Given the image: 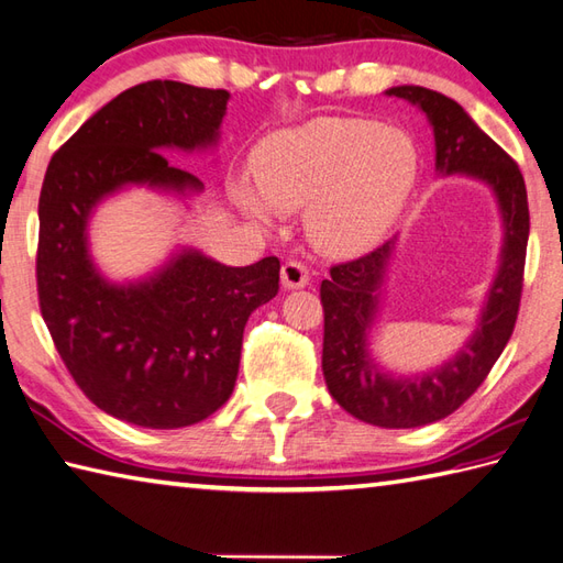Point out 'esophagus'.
Instances as JSON below:
<instances>
[{
  "label": "esophagus",
  "mask_w": 563,
  "mask_h": 563,
  "mask_svg": "<svg viewBox=\"0 0 563 563\" xmlns=\"http://www.w3.org/2000/svg\"><path fill=\"white\" fill-rule=\"evenodd\" d=\"M308 267L303 262L298 260H289L282 265V286L284 289H303L308 284Z\"/></svg>",
  "instance_id": "34e87169"
}]
</instances>
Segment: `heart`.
I'll return each mask as SVG.
<instances>
[{
	"mask_svg": "<svg viewBox=\"0 0 563 563\" xmlns=\"http://www.w3.org/2000/svg\"><path fill=\"white\" fill-rule=\"evenodd\" d=\"M419 176V148L402 130L354 118H316L272 134L255 154V184L231 197L269 229L274 211L306 209L308 239L322 253L354 255L393 227Z\"/></svg>",
	"mask_w": 563,
	"mask_h": 563,
	"instance_id": "heart-1",
	"label": "heart"
}]
</instances>
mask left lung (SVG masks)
Here are the masks:
<instances>
[{"instance_id": "1", "label": "left lung", "mask_w": 563, "mask_h": 563, "mask_svg": "<svg viewBox=\"0 0 563 563\" xmlns=\"http://www.w3.org/2000/svg\"><path fill=\"white\" fill-rule=\"evenodd\" d=\"M385 96L402 98L427 115L433 130L435 173L443 178L465 176L489 187L504 229L498 267L467 342L441 366L411 376L380 366L371 349L397 235L364 257L332 267L330 279L320 284L322 373L330 395L349 415L373 427L417 429L453 415L489 376L514 334L530 211L526 180L516 161L453 98L409 84L393 86Z\"/></svg>"}]
</instances>
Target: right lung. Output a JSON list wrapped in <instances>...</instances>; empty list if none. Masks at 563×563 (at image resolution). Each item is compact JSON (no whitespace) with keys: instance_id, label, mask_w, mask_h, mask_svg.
Here are the masks:
<instances>
[{"instance_id":"right-lung-1","label":"right lung","mask_w":563,"mask_h":563,"mask_svg":"<svg viewBox=\"0 0 563 563\" xmlns=\"http://www.w3.org/2000/svg\"><path fill=\"white\" fill-rule=\"evenodd\" d=\"M229 91L146 81L112 98L53 156L37 219L41 313L71 378L106 415L180 429L227 402L245 322L279 291V260L221 265L176 247L140 279L112 282L91 255V219L132 187L190 199L205 190L168 152H211Z\"/></svg>"}]
</instances>
